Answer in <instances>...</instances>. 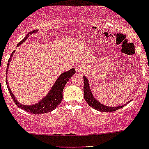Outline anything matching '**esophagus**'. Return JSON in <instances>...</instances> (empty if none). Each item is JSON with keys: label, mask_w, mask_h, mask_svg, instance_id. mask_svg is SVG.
<instances>
[{"label": "esophagus", "mask_w": 149, "mask_h": 149, "mask_svg": "<svg viewBox=\"0 0 149 149\" xmlns=\"http://www.w3.org/2000/svg\"><path fill=\"white\" fill-rule=\"evenodd\" d=\"M83 70H84V68L81 65H78L76 67V70L77 73H81V72L83 71Z\"/></svg>", "instance_id": "34e87169"}]
</instances>
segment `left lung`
Returning <instances> with one entry per match:
<instances>
[{
    "instance_id": "8db88e82",
    "label": "left lung",
    "mask_w": 149,
    "mask_h": 149,
    "mask_svg": "<svg viewBox=\"0 0 149 149\" xmlns=\"http://www.w3.org/2000/svg\"><path fill=\"white\" fill-rule=\"evenodd\" d=\"M83 78H84V99H85L86 102L87 104H88L90 107H91L94 108V109H97V110L100 111V112H114V111H116L118 110V109L123 107L124 105H122V106H118V107H107L102 104H101L100 102H99L94 98L93 94H91L89 84H88V79H86V77L85 76H84Z\"/></svg>"
}]
</instances>
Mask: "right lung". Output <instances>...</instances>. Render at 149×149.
Instances as JSON below:
<instances>
[{
  "label": "right lung",
  "instance_id": "obj_1",
  "mask_svg": "<svg viewBox=\"0 0 149 149\" xmlns=\"http://www.w3.org/2000/svg\"><path fill=\"white\" fill-rule=\"evenodd\" d=\"M37 30H34V31H31L30 32H29L27 35L24 37V39L22 40L21 42H19V44L17 45V47H19L20 45H22L25 40L27 39V37L29 36V34H33V33L37 32ZM15 51H13L14 52ZM13 57V53L10 55L9 60L8 61V64H7V70H8V68L9 66V63L10 62V60L11 58ZM74 73H76V70L75 69L72 68L70 70H68V71L64 72L61 75L59 76L57 81H55V84L52 86V88L50 89L49 92L47 94L46 97H45L42 100H41V101L39 102L38 103L35 104L33 105H24L21 104L17 100H16V98L14 97V95L12 93V91H10L9 86L8 84V80H7L6 78V85L8 87V89L9 91L10 96H11V98L13 99V102L15 104L17 105L19 107L22 108V109H24L26 112H30V113L32 114H43V113H47V112H49L52 111L53 109H55L58 105L61 104L62 102L63 99V91L64 86H65L66 83L68 82V81L72 77Z\"/></svg>",
  "mask_w": 149,
  "mask_h": 149
}]
</instances>
